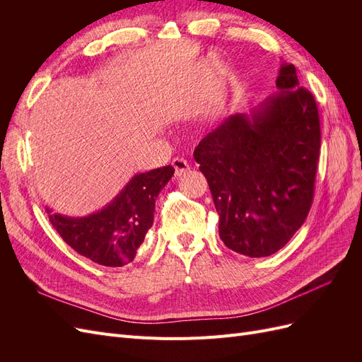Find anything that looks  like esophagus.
Here are the masks:
<instances>
[{"mask_svg": "<svg viewBox=\"0 0 362 362\" xmlns=\"http://www.w3.org/2000/svg\"><path fill=\"white\" fill-rule=\"evenodd\" d=\"M172 166H173V169H175V175H177V177H181V175H182L184 172H187V170L190 169L189 163L185 161L184 158H180V157L172 160Z\"/></svg>", "mask_w": 362, "mask_h": 362, "instance_id": "obj_1", "label": "esophagus"}]
</instances>
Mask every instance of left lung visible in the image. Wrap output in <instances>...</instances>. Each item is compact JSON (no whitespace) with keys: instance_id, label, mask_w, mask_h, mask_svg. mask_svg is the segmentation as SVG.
Returning a JSON list of instances; mask_svg holds the SVG:
<instances>
[{"instance_id":"1","label":"left lung","mask_w":362,"mask_h":362,"mask_svg":"<svg viewBox=\"0 0 362 362\" xmlns=\"http://www.w3.org/2000/svg\"><path fill=\"white\" fill-rule=\"evenodd\" d=\"M278 93L206 134L193 157L205 175L226 247L250 258L288 243L310 213L320 152L314 96L282 63Z\"/></svg>"}]
</instances>
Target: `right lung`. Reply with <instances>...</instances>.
Wrapping results in <instances>:
<instances>
[{"mask_svg":"<svg viewBox=\"0 0 362 362\" xmlns=\"http://www.w3.org/2000/svg\"><path fill=\"white\" fill-rule=\"evenodd\" d=\"M173 172L164 166L134 175L110 204L84 217L52 213L47 206L49 222L80 255L105 267H122L134 259L154 223L156 199Z\"/></svg>","mask_w":362,"mask_h":362,"instance_id":"1","label":"right lung"}]
</instances>
